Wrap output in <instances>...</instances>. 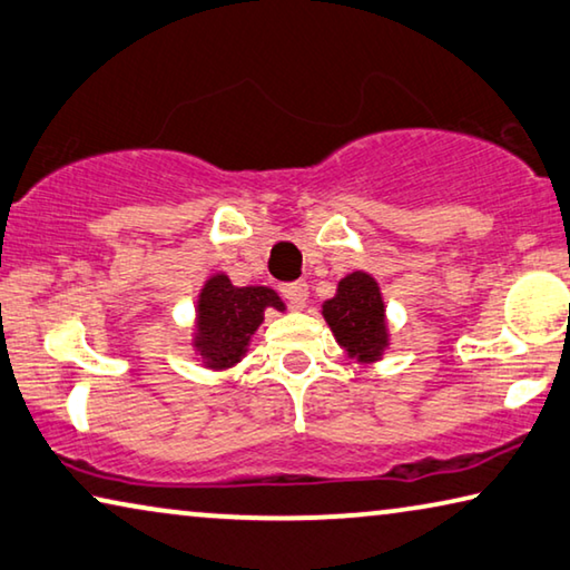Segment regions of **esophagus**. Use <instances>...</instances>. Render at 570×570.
I'll use <instances>...</instances> for the list:
<instances>
[{"instance_id":"1","label":"esophagus","mask_w":570,"mask_h":570,"mask_svg":"<svg viewBox=\"0 0 570 570\" xmlns=\"http://www.w3.org/2000/svg\"><path fill=\"white\" fill-rule=\"evenodd\" d=\"M282 296L294 306V309H302L306 299H309V286H306V282L282 284Z\"/></svg>"}]
</instances>
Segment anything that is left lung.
I'll list each match as a JSON object with an SVG mask.
<instances>
[{"label":"left lung","mask_w":570,"mask_h":570,"mask_svg":"<svg viewBox=\"0 0 570 570\" xmlns=\"http://www.w3.org/2000/svg\"><path fill=\"white\" fill-rule=\"evenodd\" d=\"M334 340L357 363H375L387 347V322L381 286L365 271H352L337 284V294L322 304Z\"/></svg>","instance_id":"left-lung-1"}]
</instances>
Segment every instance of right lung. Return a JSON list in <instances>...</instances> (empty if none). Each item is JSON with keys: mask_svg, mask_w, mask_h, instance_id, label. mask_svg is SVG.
Segmentation results:
<instances>
[{"mask_svg": "<svg viewBox=\"0 0 570 570\" xmlns=\"http://www.w3.org/2000/svg\"><path fill=\"white\" fill-rule=\"evenodd\" d=\"M284 312L286 306L268 286H233L225 274L205 282L197 296V320L193 347L205 367L228 370L248 352V342L268 309Z\"/></svg>", "mask_w": 570, "mask_h": 570, "instance_id": "right-lung-1", "label": "right lung"}]
</instances>
